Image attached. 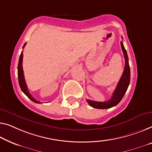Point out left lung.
<instances>
[{
	"instance_id": "1",
	"label": "left lung",
	"mask_w": 152,
	"mask_h": 152,
	"mask_svg": "<svg viewBox=\"0 0 152 152\" xmlns=\"http://www.w3.org/2000/svg\"><path fill=\"white\" fill-rule=\"evenodd\" d=\"M121 46L122 51L124 53V58H125V67H124L123 74H122L118 83H117L116 89L113 92L111 98L106 102H96L87 99L88 104L92 107L99 108V109H106V108L113 107L120 102V101L124 98L127 89H128L130 82V65H129L128 54H127V52L122 42H121Z\"/></svg>"
}]
</instances>
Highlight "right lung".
<instances>
[{"label":"right lung","instance_id":"add662e5","mask_svg":"<svg viewBox=\"0 0 152 152\" xmlns=\"http://www.w3.org/2000/svg\"><path fill=\"white\" fill-rule=\"evenodd\" d=\"M26 43L24 44L23 46V48L24 46H26ZM21 53V54L20 56V58H19V62H18V81H19V85L20 87L21 88V90L22 91V92L24 93L26 96L28 97V98L31 99V101L34 102L39 104V101H37L36 99L33 98V97L31 96L30 93H29L28 88H27V85L26 84V81L25 79H24V72H23V69H22V58H23V53Z\"/></svg>","mask_w":152,"mask_h":152}]
</instances>
